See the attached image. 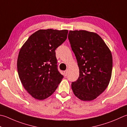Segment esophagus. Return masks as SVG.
I'll list each match as a JSON object with an SVG mask.
<instances>
[{
    "label": "esophagus",
    "instance_id": "obj_1",
    "mask_svg": "<svg viewBox=\"0 0 127 127\" xmlns=\"http://www.w3.org/2000/svg\"><path fill=\"white\" fill-rule=\"evenodd\" d=\"M67 75H68V70L64 71V76H66Z\"/></svg>",
    "mask_w": 127,
    "mask_h": 127
}]
</instances>
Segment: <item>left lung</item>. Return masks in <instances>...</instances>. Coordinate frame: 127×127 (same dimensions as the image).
Masks as SVG:
<instances>
[{
  "label": "left lung",
  "mask_w": 127,
  "mask_h": 127,
  "mask_svg": "<svg viewBox=\"0 0 127 127\" xmlns=\"http://www.w3.org/2000/svg\"><path fill=\"white\" fill-rule=\"evenodd\" d=\"M68 38L79 69L78 80L71 84L74 95L82 101L96 98L107 88L112 70V56L95 32L70 31Z\"/></svg>",
  "instance_id": "1"
}]
</instances>
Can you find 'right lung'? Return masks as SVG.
Listing matches in <instances>:
<instances>
[{"label": "right lung", "instance_id": "right-lung-1", "mask_svg": "<svg viewBox=\"0 0 127 127\" xmlns=\"http://www.w3.org/2000/svg\"><path fill=\"white\" fill-rule=\"evenodd\" d=\"M68 31L39 30L29 37L19 51L17 68L25 89L43 100L52 95L63 78L57 66L55 50L66 40Z\"/></svg>", "mask_w": 127, "mask_h": 127}]
</instances>
